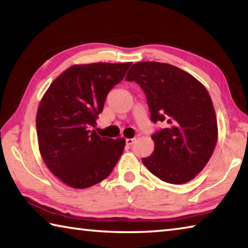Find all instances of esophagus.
Returning a JSON list of instances; mask_svg holds the SVG:
<instances>
[{"label": "esophagus", "instance_id": "1", "mask_svg": "<svg viewBox=\"0 0 248 248\" xmlns=\"http://www.w3.org/2000/svg\"><path fill=\"white\" fill-rule=\"evenodd\" d=\"M134 142H136V139H134V138H132V139H127V140H125V144L132 145Z\"/></svg>", "mask_w": 248, "mask_h": 248}]
</instances>
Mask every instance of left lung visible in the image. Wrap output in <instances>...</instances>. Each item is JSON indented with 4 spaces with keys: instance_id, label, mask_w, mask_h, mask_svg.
<instances>
[{
    "instance_id": "obj_1",
    "label": "left lung",
    "mask_w": 248,
    "mask_h": 248,
    "mask_svg": "<svg viewBox=\"0 0 248 248\" xmlns=\"http://www.w3.org/2000/svg\"><path fill=\"white\" fill-rule=\"evenodd\" d=\"M125 79L143 90L151 120L165 124L152 136L154 151L142 158L143 165L163 182H190L217 144V117L208 91L189 73L161 62L134 63Z\"/></svg>"
}]
</instances>
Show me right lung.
<instances>
[{
  "label": "right lung",
  "mask_w": 248,
  "mask_h": 248,
  "mask_svg": "<svg viewBox=\"0 0 248 248\" xmlns=\"http://www.w3.org/2000/svg\"><path fill=\"white\" fill-rule=\"evenodd\" d=\"M131 62L75 64L59 75L39 104L36 117L39 151L51 173L72 188L107 178L125 140L99 137L96 119L107 94L124 78Z\"/></svg>",
  "instance_id": "add662e5"
}]
</instances>
